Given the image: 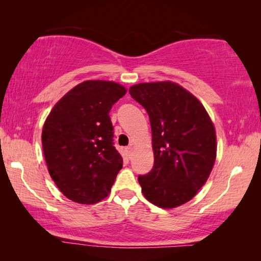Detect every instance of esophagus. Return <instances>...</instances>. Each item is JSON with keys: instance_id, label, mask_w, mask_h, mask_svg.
Here are the masks:
<instances>
[{"instance_id": "obj_1", "label": "esophagus", "mask_w": 261, "mask_h": 261, "mask_svg": "<svg viewBox=\"0 0 261 261\" xmlns=\"http://www.w3.org/2000/svg\"><path fill=\"white\" fill-rule=\"evenodd\" d=\"M125 153H126V156H131L132 155V148L131 147H126L125 148Z\"/></svg>"}]
</instances>
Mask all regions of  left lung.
Returning a JSON list of instances; mask_svg holds the SVG:
<instances>
[{
	"label": "left lung",
	"instance_id": "obj_1",
	"mask_svg": "<svg viewBox=\"0 0 261 261\" xmlns=\"http://www.w3.org/2000/svg\"><path fill=\"white\" fill-rule=\"evenodd\" d=\"M129 93L146 109L152 127L154 165L138 182L145 198L174 208L196 196L216 158V136L204 106L178 84L141 83Z\"/></svg>",
	"mask_w": 261,
	"mask_h": 261
}]
</instances>
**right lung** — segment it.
<instances>
[{
	"label": "right lung",
	"instance_id": "obj_1",
	"mask_svg": "<svg viewBox=\"0 0 261 261\" xmlns=\"http://www.w3.org/2000/svg\"><path fill=\"white\" fill-rule=\"evenodd\" d=\"M126 93L114 82L86 81L69 91L48 115L43 155L60 191L79 204H95L110 192L123 159L114 146L109 117Z\"/></svg>",
	"mask_w": 261,
	"mask_h": 261
}]
</instances>
